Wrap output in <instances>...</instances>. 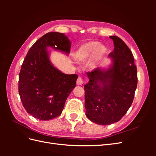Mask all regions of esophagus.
<instances>
[{
    "instance_id": "34e87169",
    "label": "esophagus",
    "mask_w": 156,
    "mask_h": 156,
    "mask_svg": "<svg viewBox=\"0 0 156 156\" xmlns=\"http://www.w3.org/2000/svg\"><path fill=\"white\" fill-rule=\"evenodd\" d=\"M83 83V81L82 77H79L77 80V85H82Z\"/></svg>"
}]
</instances>
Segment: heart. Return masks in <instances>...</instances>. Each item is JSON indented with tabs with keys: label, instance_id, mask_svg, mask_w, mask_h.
I'll return each instance as SVG.
<instances>
[{
	"label": "heart",
	"instance_id": "b5f03b06",
	"mask_svg": "<svg viewBox=\"0 0 156 156\" xmlns=\"http://www.w3.org/2000/svg\"><path fill=\"white\" fill-rule=\"evenodd\" d=\"M107 52L105 46L97 41H90L80 45L75 51V58L78 62H85L90 57L88 66L93 68L96 66Z\"/></svg>",
	"mask_w": 156,
	"mask_h": 156
}]
</instances>
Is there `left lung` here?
Masks as SVG:
<instances>
[{
  "mask_svg": "<svg viewBox=\"0 0 156 156\" xmlns=\"http://www.w3.org/2000/svg\"><path fill=\"white\" fill-rule=\"evenodd\" d=\"M114 51L108 55L112 65L107 70L99 68L87 72L84 85V107L88 119L100 125L119 121L133 101L137 86V69L133 55L119 37L110 36Z\"/></svg>",
  "mask_w": 156,
  "mask_h": 156,
  "instance_id": "1",
  "label": "left lung"
}]
</instances>
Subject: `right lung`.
<instances>
[{
  "label": "right lung",
  "instance_id": "1",
  "mask_svg": "<svg viewBox=\"0 0 156 156\" xmlns=\"http://www.w3.org/2000/svg\"><path fill=\"white\" fill-rule=\"evenodd\" d=\"M47 47L69 54L71 42L62 33H47L30 48L19 75V94L23 105L29 114L41 120L61 115L78 78L76 74H64L55 68Z\"/></svg>",
  "mask_w": 156,
  "mask_h": 156
}]
</instances>
